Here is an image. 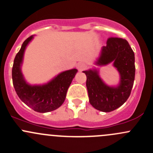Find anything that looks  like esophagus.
Instances as JSON below:
<instances>
[{"mask_svg": "<svg viewBox=\"0 0 153 153\" xmlns=\"http://www.w3.org/2000/svg\"><path fill=\"white\" fill-rule=\"evenodd\" d=\"M86 64H85L84 63H79L78 64V66H77V68H78V70H79L80 72L81 71H83V70H84L85 68H86Z\"/></svg>", "mask_w": 153, "mask_h": 153, "instance_id": "esophagus-1", "label": "esophagus"}]
</instances>
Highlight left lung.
I'll return each mask as SVG.
<instances>
[{
    "mask_svg": "<svg viewBox=\"0 0 153 153\" xmlns=\"http://www.w3.org/2000/svg\"><path fill=\"white\" fill-rule=\"evenodd\" d=\"M106 44L101 49L94 64L103 67L111 63L120 74L118 84H106L95 67L83 72L87 78L86 88L90 104L100 111L110 112L123 105L131 94L135 78V56L126 39L111 37Z\"/></svg>",
    "mask_w": 153,
    "mask_h": 153,
    "instance_id": "obj_1",
    "label": "left lung"
}]
</instances>
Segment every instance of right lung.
<instances>
[{
	"mask_svg": "<svg viewBox=\"0 0 153 153\" xmlns=\"http://www.w3.org/2000/svg\"><path fill=\"white\" fill-rule=\"evenodd\" d=\"M33 39V36H30L24 41L14 58L12 67L13 85L17 94L24 103L35 111L46 113L56 110L63 104L67 89L78 70L72 69L60 72L44 84L28 83L22 72V65L25 49Z\"/></svg>",
	"mask_w": 153,
	"mask_h": 153,
	"instance_id": "add662e5",
	"label": "right lung"
}]
</instances>
